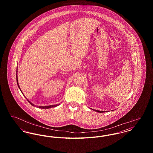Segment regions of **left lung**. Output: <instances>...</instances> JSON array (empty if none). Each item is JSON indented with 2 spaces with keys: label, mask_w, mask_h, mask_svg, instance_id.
I'll return each instance as SVG.
<instances>
[{
  "label": "left lung",
  "mask_w": 153,
  "mask_h": 153,
  "mask_svg": "<svg viewBox=\"0 0 153 153\" xmlns=\"http://www.w3.org/2000/svg\"><path fill=\"white\" fill-rule=\"evenodd\" d=\"M91 109H92V108H91ZM93 111H96V112H100V113H102V112H107V111H99V110H96V109H92Z\"/></svg>",
  "instance_id": "8db88e82"
}]
</instances>
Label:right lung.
<instances>
[{
    "instance_id": "add662e5",
    "label": "right lung",
    "mask_w": 153,
    "mask_h": 153,
    "mask_svg": "<svg viewBox=\"0 0 153 153\" xmlns=\"http://www.w3.org/2000/svg\"><path fill=\"white\" fill-rule=\"evenodd\" d=\"M16 72H17V71H16ZM16 82H17V84H18V87L20 89V87H19V84H18V77H17V74H16ZM20 90H21V89H20ZM22 92V91H21ZM27 100H28V99H27ZM28 102H29L30 104H31V105H32L33 106H35V107H36L37 108H42V109H48V108H52V107H57V106H58L59 104H56V105H48V106H38V105H35L34 104H33V103H31V102H30L28 100Z\"/></svg>"
}]
</instances>
